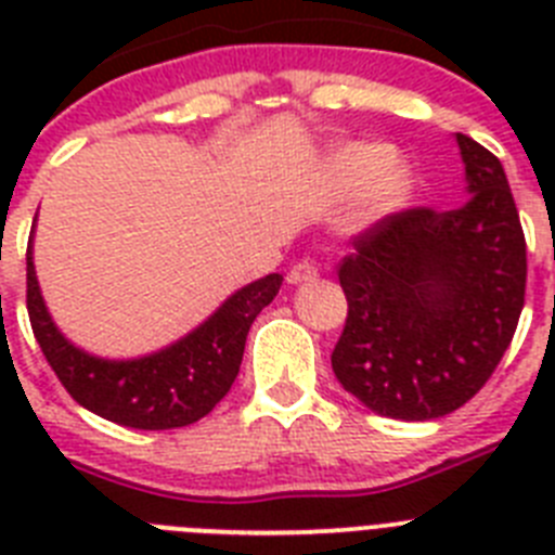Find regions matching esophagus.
Segmentation results:
<instances>
[{"label": "esophagus", "mask_w": 555, "mask_h": 555, "mask_svg": "<svg viewBox=\"0 0 555 555\" xmlns=\"http://www.w3.org/2000/svg\"><path fill=\"white\" fill-rule=\"evenodd\" d=\"M317 278H320V267H317L313 261H300L288 269V283H294V286H300V283H313Z\"/></svg>", "instance_id": "1"}]
</instances>
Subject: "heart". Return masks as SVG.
I'll return each mask as SVG.
<instances>
[{
    "instance_id": "obj_1",
    "label": "heart",
    "mask_w": 555,
    "mask_h": 555,
    "mask_svg": "<svg viewBox=\"0 0 555 555\" xmlns=\"http://www.w3.org/2000/svg\"><path fill=\"white\" fill-rule=\"evenodd\" d=\"M325 178L336 194H358L350 228L364 230L405 208L414 194V169L386 144L350 141L327 155Z\"/></svg>"
}]
</instances>
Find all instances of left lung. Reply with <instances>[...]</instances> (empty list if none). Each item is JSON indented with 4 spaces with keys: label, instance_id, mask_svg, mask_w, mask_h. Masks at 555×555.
<instances>
[{
    "label": "left lung",
    "instance_id": "1",
    "mask_svg": "<svg viewBox=\"0 0 555 555\" xmlns=\"http://www.w3.org/2000/svg\"><path fill=\"white\" fill-rule=\"evenodd\" d=\"M469 199L380 219L338 263L345 331L331 364L370 411L405 423L473 400L526 306V235L503 164L455 132Z\"/></svg>",
    "mask_w": 555,
    "mask_h": 555
}]
</instances>
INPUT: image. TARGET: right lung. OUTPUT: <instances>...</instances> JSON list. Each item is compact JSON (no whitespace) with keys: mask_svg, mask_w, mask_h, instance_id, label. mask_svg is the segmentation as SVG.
I'll return each instance as SVG.
<instances>
[{"mask_svg":"<svg viewBox=\"0 0 555 555\" xmlns=\"http://www.w3.org/2000/svg\"><path fill=\"white\" fill-rule=\"evenodd\" d=\"M281 283V274H267L230 294L175 345L111 361L80 350L57 331L38 288L33 244L27 247V313L49 366L82 409L139 430L183 428L214 411L238 375L249 325L274 300Z\"/></svg>","mask_w":555,"mask_h":555,"instance_id":"obj_1","label":"right lung"}]
</instances>
